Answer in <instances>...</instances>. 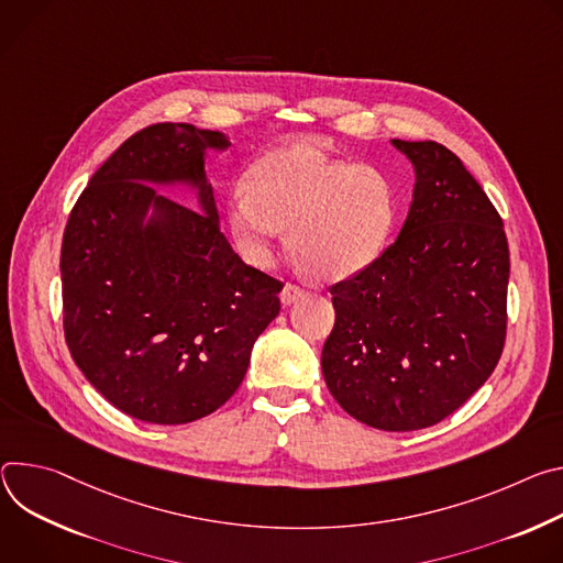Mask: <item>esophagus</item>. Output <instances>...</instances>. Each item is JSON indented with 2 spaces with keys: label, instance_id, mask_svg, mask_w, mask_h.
<instances>
[{
  "label": "esophagus",
  "instance_id": "34e87169",
  "mask_svg": "<svg viewBox=\"0 0 563 563\" xmlns=\"http://www.w3.org/2000/svg\"><path fill=\"white\" fill-rule=\"evenodd\" d=\"M279 297H282V303L290 306V303H295L297 299H301V297H303V288H301V286H297V284H286Z\"/></svg>",
  "mask_w": 563,
  "mask_h": 563
}]
</instances>
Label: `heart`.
<instances>
[{
    "mask_svg": "<svg viewBox=\"0 0 563 563\" xmlns=\"http://www.w3.org/2000/svg\"><path fill=\"white\" fill-rule=\"evenodd\" d=\"M245 197L228 203V230L253 266L275 257L279 230L313 277L338 282L376 262L396 221L389 178L371 165H349L310 145H288L247 169Z\"/></svg>",
    "mask_w": 563,
    "mask_h": 563,
    "instance_id": "b5f03b06",
    "label": "heart"
}]
</instances>
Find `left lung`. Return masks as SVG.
I'll return each mask as SVG.
<instances>
[{
  "instance_id": "1",
  "label": "left lung",
  "mask_w": 563,
  "mask_h": 563,
  "mask_svg": "<svg viewBox=\"0 0 563 563\" xmlns=\"http://www.w3.org/2000/svg\"><path fill=\"white\" fill-rule=\"evenodd\" d=\"M416 167L398 239L331 286L324 380L355 420L413 431L454 413L489 376L508 331L504 219L461 158L435 141H394Z\"/></svg>"
}]
</instances>
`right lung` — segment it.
Returning a JSON list of instances; mask_svg holds the SVG:
<instances>
[{
  "mask_svg": "<svg viewBox=\"0 0 563 563\" xmlns=\"http://www.w3.org/2000/svg\"><path fill=\"white\" fill-rule=\"evenodd\" d=\"M219 132L156 122L89 178L62 236V327L85 378L122 413L185 424L241 385L255 340L279 313L284 282L247 266L221 232L206 150ZM187 179L201 211L150 181ZM150 205L157 219L142 225Z\"/></svg>",
  "mask_w": 563,
  "mask_h": 563,
  "instance_id": "1",
  "label": "right lung"
}]
</instances>
